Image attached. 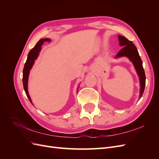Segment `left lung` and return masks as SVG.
I'll return each instance as SVG.
<instances>
[{
	"label": "left lung",
	"mask_w": 159,
	"mask_h": 159,
	"mask_svg": "<svg viewBox=\"0 0 159 159\" xmlns=\"http://www.w3.org/2000/svg\"><path fill=\"white\" fill-rule=\"evenodd\" d=\"M118 38L119 45L123 47V48L118 52V54L116 55V56H115V59H117L122 57H127L133 63L134 68L135 69L137 74L139 76V81H140L141 88L139 99H141L143 94L144 90H145L146 80L145 73L143 67V61L141 59V57L139 56L136 46L133 44V42L131 41H129L125 37L121 35L118 36Z\"/></svg>",
	"instance_id": "left-lung-1"
}]
</instances>
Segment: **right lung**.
Here are the masks:
<instances>
[{"label":"right lung","instance_id":"1","mask_svg":"<svg viewBox=\"0 0 159 159\" xmlns=\"http://www.w3.org/2000/svg\"><path fill=\"white\" fill-rule=\"evenodd\" d=\"M50 41H51V40L50 39V38H44V39L40 40L36 43V46L29 52V53H28L27 60H26V61L25 64V67H24V69H23L22 82H23L24 89H25V91L26 94L27 95L28 99L30 100V103L32 105H33V103L32 102V99L30 98V96L29 93H28V77H29L30 70L32 69L33 65L34 64L35 60L38 58V56H39L40 50L42 49V46L43 44V43L45 42H50ZM79 87L80 86H78V89Z\"/></svg>","mask_w":159,"mask_h":159}]
</instances>
